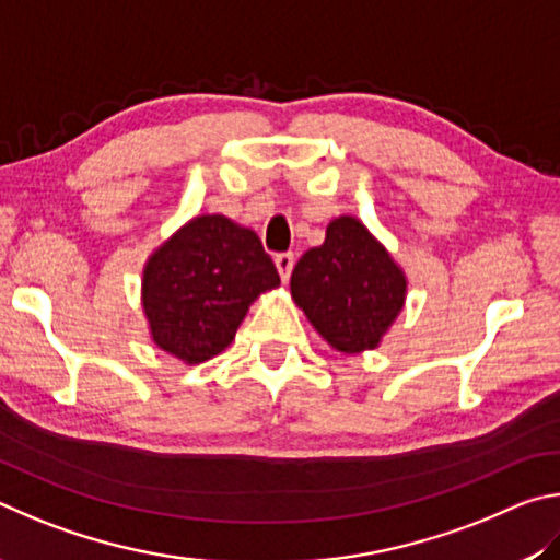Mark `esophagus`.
Listing matches in <instances>:
<instances>
[{
  "instance_id": "34e87169",
  "label": "esophagus",
  "mask_w": 560,
  "mask_h": 560,
  "mask_svg": "<svg viewBox=\"0 0 560 560\" xmlns=\"http://www.w3.org/2000/svg\"><path fill=\"white\" fill-rule=\"evenodd\" d=\"M275 268H278L282 282H288V280H290V272H292V268H295V255H292V253H280V255H275Z\"/></svg>"
}]
</instances>
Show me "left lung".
I'll return each instance as SVG.
<instances>
[{
    "label": "left lung",
    "instance_id": "1",
    "mask_svg": "<svg viewBox=\"0 0 560 560\" xmlns=\"http://www.w3.org/2000/svg\"><path fill=\"white\" fill-rule=\"evenodd\" d=\"M406 275L366 225L339 215L327 238L298 260L290 278L298 302L331 349H376L406 302Z\"/></svg>",
    "mask_w": 560,
    "mask_h": 560
}]
</instances>
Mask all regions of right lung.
Listing matches in <instances>:
<instances>
[{
  "label": "right lung",
  "instance_id": "right-lung-1",
  "mask_svg": "<svg viewBox=\"0 0 560 560\" xmlns=\"http://www.w3.org/2000/svg\"><path fill=\"white\" fill-rule=\"evenodd\" d=\"M278 285L250 229L219 213L196 215L147 260L142 307L156 347L201 364L231 345L250 302Z\"/></svg>",
  "mask_w": 560,
  "mask_h": 560
}]
</instances>
